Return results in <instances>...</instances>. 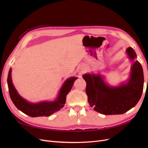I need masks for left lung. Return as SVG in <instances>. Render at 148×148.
Wrapping results in <instances>:
<instances>
[{
  "label": "left lung",
  "instance_id": "1",
  "mask_svg": "<svg viewBox=\"0 0 148 148\" xmlns=\"http://www.w3.org/2000/svg\"><path fill=\"white\" fill-rule=\"evenodd\" d=\"M126 53L133 62L128 79L119 86H110L100 74L83 75L89 106L101 114H123L135 107L141 97L144 86L142 66L138 60L134 62L137 56L132 47L127 48Z\"/></svg>",
  "mask_w": 148,
  "mask_h": 148
}]
</instances>
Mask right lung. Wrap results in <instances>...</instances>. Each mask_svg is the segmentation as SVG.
Wrapping results in <instances>:
<instances>
[{"instance_id": "add662e5", "label": "right lung", "mask_w": 148, "mask_h": 148, "mask_svg": "<svg viewBox=\"0 0 148 148\" xmlns=\"http://www.w3.org/2000/svg\"><path fill=\"white\" fill-rule=\"evenodd\" d=\"M11 73L12 69H10L8 74L7 84L11 99L18 109L31 117H48L63 108L66 102V96L72 88L74 82L78 78L70 77L66 79L54 101L33 103L25 99L17 92L12 83Z\"/></svg>"}]
</instances>
